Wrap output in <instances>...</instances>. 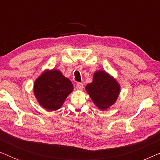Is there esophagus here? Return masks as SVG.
<instances>
[{
	"label": "esophagus",
	"mask_w": 160,
	"mask_h": 160,
	"mask_svg": "<svg viewBox=\"0 0 160 160\" xmlns=\"http://www.w3.org/2000/svg\"><path fill=\"white\" fill-rule=\"evenodd\" d=\"M76 87L77 89H80L81 90V89H82L83 88H84V85H83L82 83H77L76 85Z\"/></svg>",
	"instance_id": "34e87169"
}]
</instances>
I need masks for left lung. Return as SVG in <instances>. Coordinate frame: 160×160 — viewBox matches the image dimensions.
Listing matches in <instances>:
<instances>
[{
	"label": "left lung",
	"instance_id": "8db88e82",
	"mask_svg": "<svg viewBox=\"0 0 160 160\" xmlns=\"http://www.w3.org/2000/svg\"><path fill=\"white\" fill-rule=\"evenodd\" d=\"M86 90L96 106L106 110L117 100L120 87L114 78L105 71L94 73L92 82L87 85Z\"/></svg>",
	"mask_w": 160,
	"mask_h": 160
}]
</instances>
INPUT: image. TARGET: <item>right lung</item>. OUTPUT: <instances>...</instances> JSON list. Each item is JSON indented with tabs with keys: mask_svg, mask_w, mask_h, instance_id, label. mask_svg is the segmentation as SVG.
<instances>
[{
	"mask_svg": "<svg viewBox=\"0 0 160 160\" xmlns=\"http://www.w3.org/2000/svg\"><path fill=\"white\" fill-rule=\"evenodd\" d=\"M73 89L71 81L57 70L44 72L34 84L37 100L48 111L60 108Z\"/></svg>",
	"mask_w": 160,
	"mask_h": 160,
	"instance_id": "add662e5",
	"label": "right lung"
}]
</instances>
